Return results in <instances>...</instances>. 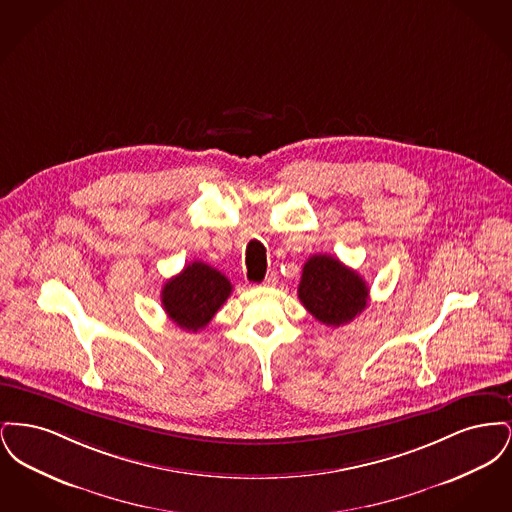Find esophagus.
Wrapping results in <instances>:
<instances>
[{
    "mask_svg": "<svg viewBox=\"0 0 512 512\" xmlns=\"http://www.w3.org/2000/svg\"><path fill=\"white\" fill-rule=\"evenodd\" d=\"M276 284H278V276H276L274 272L267 274V278L263 280V286H265V288H272V286H276Z\"/></svg>",
    "mask_w": 512,
    "mask_h": 512,
    "instance_id": "esophagus-1",
    "label": "esophagus"
}]
</instances>
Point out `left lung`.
<instances>
[{
    "mask_svg": "<svg viewBox=\"0 0 512 512\" xmlns=\"http://www.w3.org/2000/svg\"><path fill=\"white\" fill-rule=\"evenodd\" d=\"M297 295L326 326H343L365 311L368 286L357 270L332 255H313L303 265Z\"/></svg>",
    "mask_w": 512,
    "mask_h": 512,
    "instance_id": "obj_1",
    "label": "left lung"
}]
</instances>
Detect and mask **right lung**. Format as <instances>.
Segmentation results:
<instances>
[{"label":"right lung","instance_id":"right-lung-1","mask_svg":"<svg viewBox=\"0 0 512 512\" xmlns=\"http://www.w3.org/2000/svg\"><path fill=\"white\" fill-rule=\"evenodd\" d=\"M230 293L232 284L222 272L194 261L163 286L161 303L176 326L197 332L211 322Z\"/></svg>","mask_w":512,"mask_h":512}]
</instances>
